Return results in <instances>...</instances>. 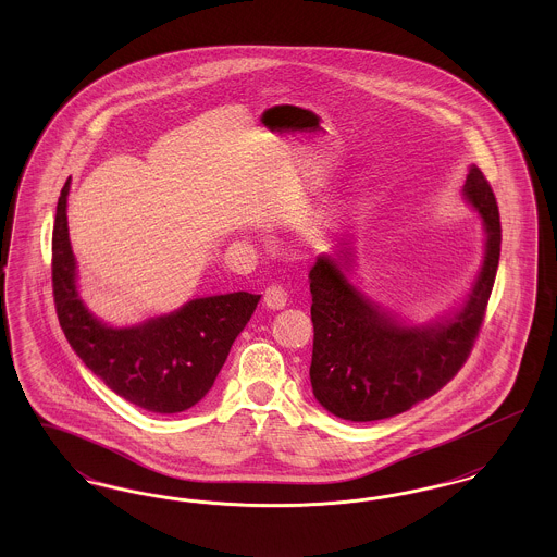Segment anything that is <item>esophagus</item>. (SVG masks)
I'll list each match as a JSON object with an SVG mask.
<instances>
[{
	"mask_svg": "<svg viewBox=\"0 0 557 557\" xmlns=\"http://www.w3.org/2000/svg\"><path fill=\"white\" fill-rule=\"evenodd\" d=\"M263 300H265L267 309H271V311H280V309H284V307H286L288 294H286V290H284L282 286H269L265 290V296H263Z\"/></svg>",
	"mask_w": 557,
	"mask_h": 557,
	"instance_id": "34e87169",
	"label": "esophagus"
}]
</instances>
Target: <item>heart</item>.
Segmentation results:
<instances>
[{
  "instance_id": "obj_1",
  "label": "heart",
  "mask_w": 557,
  "mask_h": 557,
  "mask_svg": "<svg viewBox=\"0 0 557 557\" xmlns=\"http://www.w3.org/2000/svg\"><path fill=\"white\" fill-rule=\"evenodd\" d=\"M325 232V225H319L318 234H323Z\"/></svg>"
}]
</instances>
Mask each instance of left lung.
Masks as SVG:
<instances>
[{"mask_svg":"<svg viewBox=\"0 0 557 557\" xmlns=\"http://www.w3.org/2000/svg\"><path fill=\"white\" fill-rule=\"evenodd\" d=\"M461 194L482 219L484 255L466 298L449 313L418 323L373 300L352 282L355 248L348 242L319 255L309 271L315 330L309 375L319 405L336 418L375 422L398 416L436 395L466 363L495 284L502 223L476 164H470Z\"/></svg>","mask_w":557,"mask_h":557,"instance_id":"1","label":"left lung"}]
</instances>
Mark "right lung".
Segmentation results:
<instances>
[{
    "instance_id": "obj_1",
    "label": "right lung",
    "mask_w": 557,
    "mask_h": 557,
    "mask_svg": "<svg viewBox=\"0 0 557 557\" xmlns=\"http://www.w3.org/2000/svg\"><path fill=\"white\" fill-rule=\"evenodd\" d=\"M69 189L71 180L58 198L52 236L53 300L69 345L114 395L152 413L186 411L211 391L261 294L191 298L166 315L123 327L108 325L81 298L69 238Z\"/></svg>"
}]
</instances>
